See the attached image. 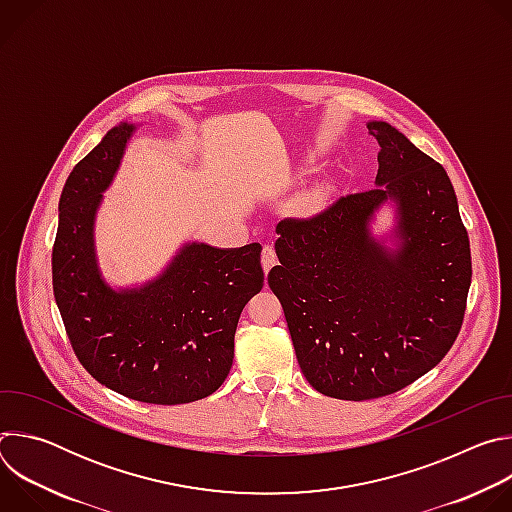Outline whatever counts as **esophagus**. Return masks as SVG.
I'll use <instances>...</instances> for the list:
<instances>
[{"instance_id": "esophagus-1", "label": "esophagus", "mask_w": 512, "mask_h": 512, "mask_svg": "<svg viewBox=\"0 0 512 512\" xmlns=\"http://www.w3.org/2000/svg\"><path fill=\"white\" fill-rule=\"evenodd\" d=\"M277 263V255H275V249L271 245H265L263 251H261V265H263V271L269 273V269Z\"/></svg>"}]
</instances>
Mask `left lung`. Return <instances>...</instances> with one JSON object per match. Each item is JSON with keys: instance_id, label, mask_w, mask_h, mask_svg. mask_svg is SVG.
<instances>
[{"instance_id": "left-lung-1", "label": "left lung", "mask_w": 512, "mask_h": 512, "mask_svg": "<svg viewBox=\"0 0 512 512\" xmlns=\"http://www.w3.org/2000/svg\"><path fill=\"white\" fill-rule=\"evenodd\" d=\"M367 127L381 148L377 188L281 221L267 275L304 377L344 401L391 395L431 371L462 328L472 281L446 170L387 121ZM385 203L396 225L377 238Z\"/></svg>"}]
</instances>
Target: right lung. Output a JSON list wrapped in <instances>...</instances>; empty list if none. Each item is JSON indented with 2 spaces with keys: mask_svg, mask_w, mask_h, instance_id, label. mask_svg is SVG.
Returning a JSON list of instances; mask_svg holds the SVG:
<instances>
[{
  "mask_svg": "<svg viewBox=\"0 0 512 512\" xmlns=\"http://www.w3.org/2000/svg\"><path fill=\"white\" fill-rule=\"evenodd\" d=\"M137 125L121 121L72 168L58 202L52 287L68 340L107 389L154 405L204 399L233 367L235 330L261 291V245L188 241L160 275L113 287L99 267L95 221Z\"/></svg>",
  "mask_w": 512,
  "mask_h": 512,
  "instance_id": "1",
  "label": "right lung"
}]
</instances>
